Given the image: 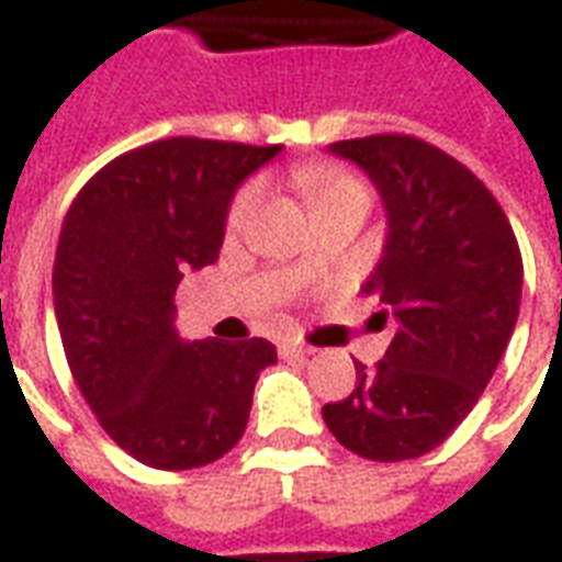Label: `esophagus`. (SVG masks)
<instances>
[{
    "label": "esophagus",
    "instance_id": "obj_1",
    "mask_svg": "<svg viewBox=\"0 0 562 562\" xmlns=\"http://www.w3.org/2000/svg\"><path fill=\"white\" fill-rule=\"evenodd\" d=\"M313 352H316V349L304 347V344H294V340H285V344H280L282 359H307V356H313Z\"/></svg>",
    "mask_w": 562,
    "mask_h": 562
}]
</instances>
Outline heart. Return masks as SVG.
Listing matches in <instances>:
<instances>
[{
  "label": "heart",
  "mask_w": 562,
  "mask_h": 562,
  "mask_svg": "<svg viewBox=\"0 0 562 562\" xmlns=\"http://www.w3.org/2000/svg\"><path fill=\"white\" fill-rule=\"evenodd\" d=\"M294 182L301 188V194L307 198L313 215L337 210V206H344L349 200H362V203L371 200V191H368V186L359 176H352L349 170L337 167V164H328V160H313V164L297 167ZM255 200H258V188L255 186H246L237 191V198H234L231 210H227V227L231 231L243 227V222L252 213Z\"/></svg>",
  "instance_id": "b5f03b06"
}]
</instances>
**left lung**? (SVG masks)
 I'll return each instance as SVG.
<instances>
[{"label": "left lung", "mask_w": 562, "mask_h": 562, "mask_svg": "<svg viewBox=\"0 0 562 562\" xmlns=\"http://www.w3.org/2000/svg\"><path fill=\"white\" fill-rule=\"evenodd\" d=\"M383 198L390 234L364 294L398 322L386 356L325 404L340 445L374 462L429 453L469 417L520 313L524 261L508 218L465 164L407 133L328 145Z\"/></svg>", "instance_id": "left-lung-1"}]
</instances>
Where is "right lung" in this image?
Returning <instances> with one entry per match:
<instances>
[{
    "label": "right lung",
    "mask_w": 562,
    "mask_h": 562,
    "mask_svg": "<svg viewBox=\"0 0 562 562\" xmlns=\"http://www.w3.org/2000/svg\"><path fill=\"white\" fill-rule=\"evenodd\" d=\"M280 145L172 136L90 179L63 218L54 313L66 362L105 435L133 459L186 472L222 459L249 423L265 337L182 340L176 289L213 265L231 198Z\"/></svg>",
    "instance_id": "right-lung-1"
}]
</instances>
